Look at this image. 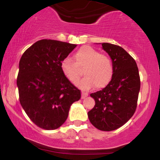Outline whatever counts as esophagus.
Wrapping results in <instances>:
<instances>
[{
	"mask_svg": "<svg viewBox=\"0 0 160 160\" xmlns=\"http://www.w3.org/2000/svg\"><path fill=\"white\" fill-rule=\"evenodd\" d=\"M88 96V93L84 92H82V94H81V98H85L86 97Z\"/></svg>",
	"mask_w": 160,
	"mask_h": 160,
	"instance_id": "1",
	"label": "esophagus"
}]
</instances>
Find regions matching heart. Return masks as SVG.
Segmentation results:
<instances>
[{
  "label": "heart",
  "instance_id": "b5f03b06",
  "mask_svg": "<svg viewBox=\"0 0 160 160\" xmlns=\"http://www.w3.org/2000/svg\"><path fill=\"white\" fill-rule=\"evenodd\" d=\"M60 67L64 76L71 82L78 81L83 71L86 77L77 83L82 89H90L94 86L98 89H103L110 83L113 75L111 58L89 46L77 51L74 62L66 58L62 61Z\"/></svg>",
  "mask_w": 160,
  "mask_h": 160
}]
</instances>
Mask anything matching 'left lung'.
Masks as SVG:
<instances>
[{"instance_id": "obj_1", "label": "left lung", "mask_w": 160, "mask_h": 160, "mask_svg": "<svg viewBox=\"0 0 160 160\" xmlns=\"http://www.w3.org/2000/svg\"><path fill=\"white\" fill-rule=\"evenodd\" d=\"M113 65L110 83L102 90L90 94L95 101L88 112L91 123L102 131H113L128 122L137 108L141 81L135 59L120 46L102 43Z\"/></svg>"}]
</instances>
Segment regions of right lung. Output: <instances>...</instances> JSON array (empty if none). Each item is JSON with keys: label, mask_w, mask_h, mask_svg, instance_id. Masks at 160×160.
<instances>
[{"label": "right lung", "mask_w": 160, "mask_h": 160, "mask_svg": "<svg viewBox=\"0 0 160 160\" xmlns=\"http://www.w3.org/2000/svg\"><path fill=\"white\" fill-rule=\"evenodd\" d=\"M76 44L43 39L23 53L17 77L19 102L38 127L53 130L67 120L71 105L81 97L80 90L64 76L61 62Z\"/></svg>", "instance_id": "right-lung-1"}]
</instances>
